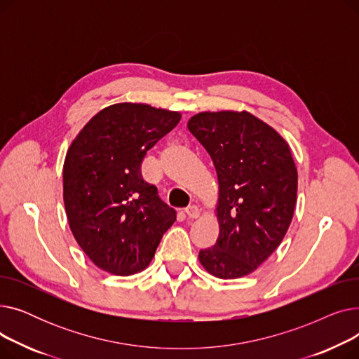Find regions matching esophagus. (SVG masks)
<instances>
[{"mask_svg":"<svg viewBox=\"0 0 359 359\" xmlns=\"http://www.w3.org/2000/svg\"><path fill=\"white\" fill-rule=\"evenodd\" d=\"M186 214L189 218H198L201 215V208L198 205H189L186 208Z\"/></svg>","mask_w":359,"mask_h":359,"instance_id":"34e87169","label":"esophagus"}]
</instances>
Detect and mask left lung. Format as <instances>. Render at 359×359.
Segmentation results:
<instances>
[{
    "mask_svg": "<svg viewBox=\"0 0 359 359\" xmlns=\"http://www.w3.org/2000/svg\"><path fill=\"white\" fill-rule=\"evenodd\" d=\"M218 176L219 236L199 252L221 279L246 276L280 244L292 221L298 175L287 141L252 113L201 111L187 122Z\"/></svg>",
    "mask_w": 359,
    "mask_h": 359,
    "instance_id": "left-lung-1",
    "label": "left lung"
}]
</instances>
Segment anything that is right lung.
<instances>
[{"label":"right lung","mask_w":359,"mask_h":359,"mask_svg":"<svg viewBox=\"0 0 359 359\" xmlns=\"http://www.w3.org/2000/svg\"><path fill=\"white\" fill-rule=\"evenodd\" d=\"M179 111L118 103L94 115L64 161V203L79 246L97 268L119 276L144 271L176 211L142 179L149 148L180 121Z\"/></svg>","instance_id":"obj_1"}]
</instances>
